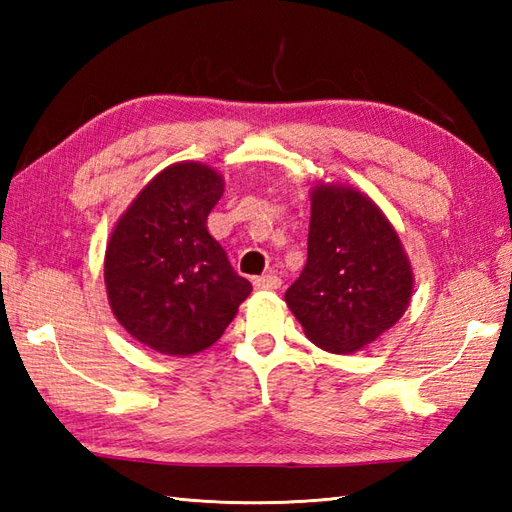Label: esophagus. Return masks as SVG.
I'll return each mask as SVG.
<instances>
[{"label": "esophagus", "instance_id": "1", "mask_svg": "<svg viewBox=\"0 0 512 512\" xmlns=\"http://www.w3.org/2000/svg\"><path fill=\"white\" fill-rule=\"evenodd\" d=\"M253 284H255L257 290H277L281 286V279L273 273H268V275H262V277H255Z\"/></svg>", "mask_w": 512, "mask_h": 512}]
</instances>
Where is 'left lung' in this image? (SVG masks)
<instances>
[{"mask_svg": "<svg viewBox=\"0 0 512 512\" xmlns=\"http://www.w3.org/2000/svg\"><path fill=\"white\" fill-rule=\"evenodd\" d=\"M310 202L308 262L286 290V303L321 350L358 352L405 314L413 290L409 259L365 193L319 184Z\"/></svg>", "mask_w": 512, "mask_h": 512, "instance_id": "1", "label": "left lung"}]
</instances>
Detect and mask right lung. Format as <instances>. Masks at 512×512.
<instances>
[{
    "mask_svg": "<svg viewBox=\"0 0 512 512\" xmlns=\"http://www.w3.org/2000/svg\"><path fill=\"white\" fill-rule=\"evenodd\" d=\"M224 180L178 162L151 180L121 215L105 250V288L118 323L160 354L211 347L253 286L206 228Z\"/></svg>",
    "mask_w": 512,
    "mask_h": 512,
    "instance_id": "add662e5",
    "label": "right lung"
}]
</instances>
